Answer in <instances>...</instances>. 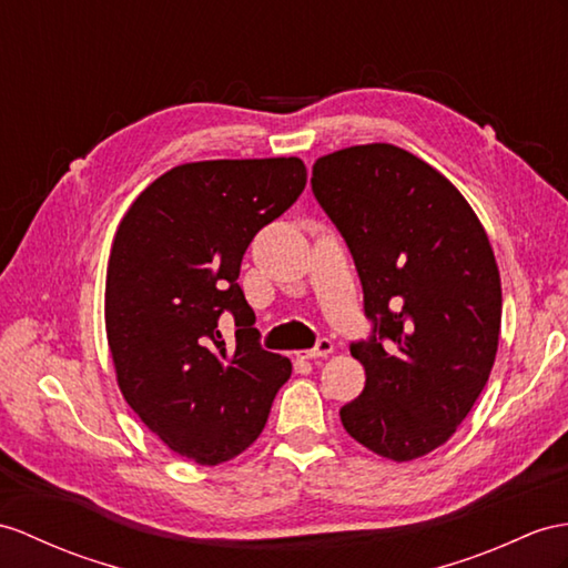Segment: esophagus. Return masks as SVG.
Masks as SVG:
<instances>
[{
	"mask_svg": "<svg viewBox=\"0 0 568 568\" xmlns=\"http://www.w3.org/2000/svg\"><path fill=\"white\" fill-rule=\"evenodd\" d=\"M332 349H335V344H332V339L323 337L317 339V344L313 349H306V352H298L301 358H325L327 354H332Z\"/></svg>",
	"mask_w": 568,
	"mask_h": 568,
	"instance_id": "esophagus-1",
	"label": "esophagus"
}]
</instances>
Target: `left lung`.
I'll list each match as a JSON object with an SVG mask.
<instances>
[{
    "label": "left lung",
    "instance_id": "8db88e82",
    "mask_svg": "<svg viewBox=\"0 0 568 568\" xmlns=\"http://www.w3.org/2000/svg\"><path fill=\"white\" fill-rule=\"evenodd\" d=\"M311 185L354 257L371 323L349 344L366 385L339 409L342 426L383 458H422L463 424L499 347L487 233L444 175L393 144L317 159Z\"/></svg>",
    "mask_w": 568,
    "mask_h": 568
}]
</instances>
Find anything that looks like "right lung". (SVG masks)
<instances>
[{
    "label": "right lung",
    "instance_id": "add662e5",
    "mask_svg": "<svg viewBox=\"0 0 568 568\" xmlns=\"http://www.w3.org/2000/svg\"><path fill=\"white\" fill-rule=\"evenodd\" d=\"M301 159L185 163L124 214L108 262L105 329L120 390L151 432L200 465L231 460L262 434L292 376L262 349L239 284L255 233L306 187ZM231 316L237 339L220 337Z\"/></svg>",
    "mask_w": 568,
    "mask_h": 568
}]
</instances>
